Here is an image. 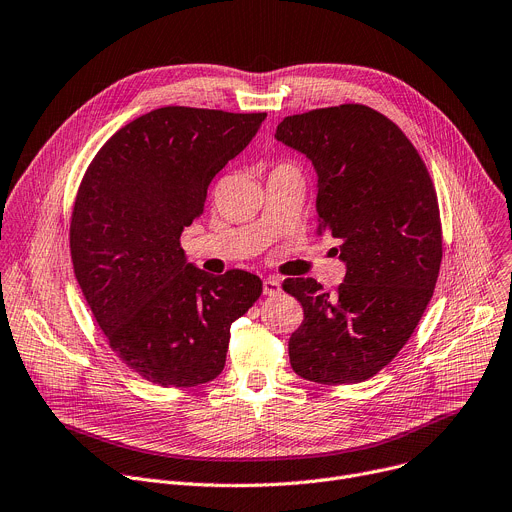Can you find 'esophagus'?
Instances as JSON below:
<instances>
[{
    "label": "esophagus",
    "mask_w": 512,
    "mask_h": 512,
    "mask_svg": "<svg viewBox=\"0 0 512 512\" xmlns=\"http://www.w3.org/2000/svg\"><path fill=\"white\" fill-rule=\"evenodd\" d=\"M262 289H264V295H268V297L279 295V293H281V279H279V277H268V279H264Z\"/></svg>",
    "instance_id": "34e87169"
}]
</instances>
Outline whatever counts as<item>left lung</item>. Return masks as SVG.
Masks as SVG:
<instances>
[{"instance_id": "obj_1", "label": "left lung", "mask_w": 512, "mask_h": 512, "mask_svg": "<svg viewBox=\"0 0 512 512\" xmlns=\"http://www.w3.org/2000/svg\"><path fill=\"white\" fill-rule=\"evenodd\" d=\"M274 137L316 168L318 231L340 242L346 262L332 295L316 279L283 281L303 307L291 367L324 385L365 381L396 359L435 293L443 260L435 184L402 129L365 104L285 116Z\"/></svg>"}]
</instances>
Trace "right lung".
<instances>
[{
  "label": "right lung",
  "mask_w": 512,
  "mask_h": 512,
  "mask_svg": "<svg viewBox=\"0 0 512 512\" xmlns=\"http://www.w3.org/2000/svg\"><path fill=\"white\" fill-rule=\"evenodd\" d=\"M264 119L266 112L151 110L100 147L77 188L69 223L75 279L114 355L149 383L215 379L231 324L262 293L246 270L213 277L186 264L180 235L203 215L215 174Z\"/></svg>",
  "instance_id": "add662e5"
}]
</instances>
